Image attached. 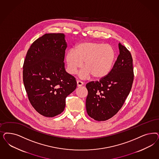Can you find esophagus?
Here are the masks:
<instances>
[{"label":"esophagus","instance_id":"34e87169","mask_svg":"<svg viewBox=\"0 0 159 159\" xmlns=\"http://www.w3.org/2000/svg\"><path fill=\"white\" fill-rule=\"evenodd\" d=\"M77 87H81L83 85H84V82L80 81V80H78L77 81Z\"/></svg>","mask_w":159,"mask_h":159}]
</instances>
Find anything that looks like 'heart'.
<instances>
[{"instance_id":"heart-1","label":"heart","mask_w":159,"mask_h":159,"mask_svg":"<svg viewBox=\"0 0 159 159\" xmlns=\"http://www.w3.org/2000/svg\"><path fill=\"white\" fill-rule=\"evenodd\" d=\"M116 57V52L112 46L97 42H83L66 54L68 72L75 74L78 69L85 67L80 72V77L86 79L92 75L101 79L110 72Z\"/></svg>"}]
</instances>
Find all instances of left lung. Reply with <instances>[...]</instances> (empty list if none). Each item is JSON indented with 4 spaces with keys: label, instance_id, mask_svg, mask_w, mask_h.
Returning a JSON list of instances; mask_svg holds the SVG:
<instances>
[{
    "label": "left lung",
    "instance_id": "obj_1",
    "mask_svg": "<svg viewBox=\"0 0 159 159\" xmlns=\"http://www.w3.org/2000/svg\"><path fill=\"white\" fill-rule=\"evenodd\" d=\"M119 54L111 71L104 78L86 85L88 115L98 121L113 117L122 107L133 84V59L130 51L119 43Z\"/></svg>",
    "mask_w": 159,
    "mask_h": 159
}]
</instances>
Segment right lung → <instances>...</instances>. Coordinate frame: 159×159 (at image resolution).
<instances>
[{
  "instance_id": "obj_1",
  "label": "right lung",
  "mask_w": 159,
  "mask_h": 159,
  "mask_svg": "<svg viewBox=\"0 0 159 159\" xmlns=\"http://www.w3.org/2000/svg\"><path fill=\"white\" fill-rule=\"evenodd\" d=\"M67 47L63 33L45 34L33 43L24 61L23 78L28 98L46 117L61 113L66 98L77 88L75 78L64 67Z\"/></svg>"
}]
</instances>
